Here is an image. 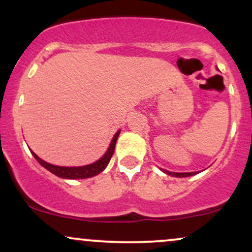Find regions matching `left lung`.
<instances>
[{
	"instance_id": "obj_1",
	"label": "left lung",
	"mask_w": 252,
	"mask_h": 252,
	"mask_svg": "<svg viewBox=\"0 0 252 252\" xmlns=\"http://www.w3.org/2000/svg\"><path fill=\"white\" fill-rule=\"evenodd\" d=\"M163 172L166 173V174L178 176V178H185V176H190V175L195 174V173H174V172H169V170H164V169H163Z\"/></svg>"
}]
</instances>
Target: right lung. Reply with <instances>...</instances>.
I'll list each match as a JSON object with an SVG mask.
<instances>
[{
  "mask_svg": "<svg viewBox=\"0 0 252 252\" xmlns=\"http://www.w3.org/2000/svg\"><path fill=\"white\" fill-rule=\"evenodd\" d=\"M118 135H120V130L115 134L114 138H112L111 143H110V147L108 149V152L104 154L103 158H100L99 160L96 161V162L88 164V166H83V167H59V166H54V164L47 163L45 161L41 160L36 154H34L32 152V154L34 155V158H36V161L41 164L42 167H45L46 169L50 170L51 173L56 174L59 178H63V179H86V178H91V176H94L97 174H99L100 172H103L105 169V167L108 166V163L110 162V158H111L112 154L115 152V146H116V141L118 138Z\"/></svg>",
  "mask_w": 252,
  "mask_h": 252,
  "instance_id": "right-lung-1",
  "label": "right lung"
}]
</instances>
